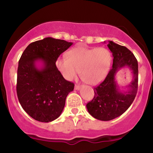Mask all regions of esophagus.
Returning <instances> with one entry per match:
<instances>
[{
    "label": "esophagus",
    "instance_id": "esophagus-1",
    "mask_svg": "<svg viewBox=\"0 0 153 153\" xmlns=\"http://www.w3.org/2000/svg\"><path fill=\"white\" fill-rule=\"evenodd\" d=\"M80 85H75V90L78 91V90H80Z\"/></svg>",
    "mask_w": 153,
    "mask_h": 153
}]
</instances>
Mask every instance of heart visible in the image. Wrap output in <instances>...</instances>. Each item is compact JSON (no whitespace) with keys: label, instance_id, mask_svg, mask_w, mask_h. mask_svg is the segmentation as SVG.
Masks as SVG:
<instances>
[{"label":"heart","instance_id":"1","mask_svg":"<svg viewBox=\"0 0 153 153\" xmlns=\"http://www.w3.org/2000/svg\"><path fill=\"white\" fill-rule=\"evenodd\" d=\"M111 61V54L104 47H76L67 53V57L57 59L56 67L67 80H73L80 71L84 81L96 85L106 77Z\"/></svg>","mask_w":153,"mask_h":153}]
</instances>
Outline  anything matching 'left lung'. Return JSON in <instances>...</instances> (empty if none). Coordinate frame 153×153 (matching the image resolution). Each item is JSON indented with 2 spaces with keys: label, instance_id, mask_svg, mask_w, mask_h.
<instances>
[{
  "label": "left lung",
  "instance_id": "left-lung-1",
  "mask_svg": "<svg viewBox=\"0 0 153 153\" xmlns=\"http://www.w3.org/2000/svg\"><path fill=\"white\" fill-rule=\"evenodd\" d=\"M107 47L114 57L112 68L105 80L94 88V98L86 104L88 113L101 121H110L124 113L134 100L138 88V63L134 54L112 41H108ZM124 67L133 73V80L126 91L120 89L115 80L117 72Z\"/></svg>",
  "mask_w": 153,
  "mask_h": 153
}]
</instances>
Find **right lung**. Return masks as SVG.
I'll list each match as a JSON object with an SVG mask.
<instances>
[{"label":"right lung","instance_id":"1","mask_svg":"<svg viewBox=\"0 0 153 153\" xmlns=\"http://www.w3.org/2000/svg\"><path fill=\"white\" fill-rule=\"evenodd\" d=\"M73 42L47 37L28 45L19 61L16 92L19 103L31 117L41 122L62 114L74 83L63 78L55 62Z\"/></svg>","mask_w":153,"mask_h":153}]
</instances>
